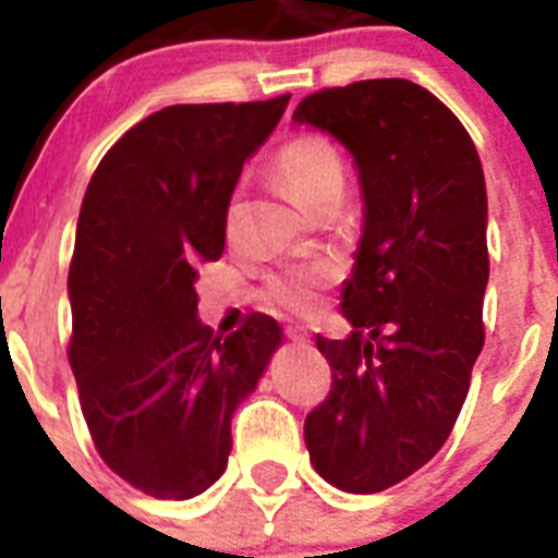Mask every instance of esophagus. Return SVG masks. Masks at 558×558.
<instances>
[{"mask_svg":"<svg viewBox=\"0 0 558 558\" xmlns=\"http://www.w3.org/2000/svg\"><path fill=\"white\" fill-rule=\"evenodd\" d=\"M288 338L293 340V343H307L310 329L307 327H288Z\"/></svg>","mask_w":558,"mask_h":558,"instance_id":"34e87169","label":"esophagus"}]
</instances>
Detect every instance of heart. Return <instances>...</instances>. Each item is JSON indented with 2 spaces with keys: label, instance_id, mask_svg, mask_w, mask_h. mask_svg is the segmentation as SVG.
<instances>
[{
  "label": "heart",
  "instance_id": "heart-1",
  "mask_svg": "<svg viewBox=\"0 0 558 558\" xmlns=\"http://www.w3.org/2000/svg\"><path fill=\"white\" fill-rule=\"evenodd\" d=\"M274 172L304 209H313L322 198L343 190L340 153L335 150L332 142L318 133H299L284 142L276 153ZM324 279H327V268H293L274 276L268 290L284 307L310 310Z\"/></svg>",
  "mask_w": 558,
  "mask_h": 558
}]
</instances>
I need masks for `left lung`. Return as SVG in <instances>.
Returning <instances> with one entry per match:
<instances>
[{
	"label": "left lung",
	"instance_id": "obj_1",
	"mask_svg": "<svg viewBox=\"0 0 558 558\" xmlns=\"http://www.w3.org/2000/svg\"><path fill=\"white\" fill-rule=\"evenodd\" d=\"M293 120L347 147L363 195L340 288L352 335H315L332 391L304 422V441L324 481L372 495L445 447L470 391L489 284L486 181L466 128L411 81L324 88Z\"/></svg>",
	"mask_w": 558,
	"mask_h": 558
}]
</instances>
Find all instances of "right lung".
I'll use <instances>...</instances> for the list:
<instances>
[{
  "mask_svg": "<svg viewBox=\"0 0 558 558\" xmlns=\"http://www.w3.org/2000/svg\"><path fill=\"white\" fill-rule=\"evenodd\" d=\"M288 102L161 108L88 181L69 265V363L100 458L159 500H190L223 475L231 416L282 347L263 313L211 335L195 265L223 254L231 192Z\"/></svg>",
  "mask_w": 558,
  "mask_h": 558,
  "instance_id": "1",
  "label": "right lung"
}]
</instances>
